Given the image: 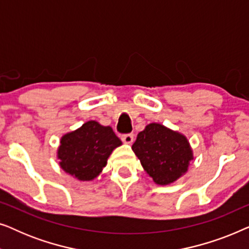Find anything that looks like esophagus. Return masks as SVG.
Segmentation results:
<instances>
[{
  "label": "esophagus",
  "mask_w": 249,
  "mask_h": 249,
  "mask_svg": "<svg viewBox=\"0 0 249 249\" xmlns=\"http://www.w3.org/2000/svg\"><path fill=\"white\" fill-rule=\"evenodd\" d=\"M121 139H122V142H124V144H128V145H130V144H132V142H134V135L132 134H127V135H124L121 137Z\"/></svg>",
  "instance_id": "34e87169"
}]
</instances>
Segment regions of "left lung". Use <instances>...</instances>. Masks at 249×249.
<instances>
[{"mask_svg":"<svg viewBox=\"0 0 249 249\" xmlns=\"http://www.w3.org/2000/svg\"><path fill=\"white\" fill-rule=\"evenodd\" d=\"M131 148L146 173L160 186L171 185L181 178L194 159L186 136L158 122L146 125Z\"/></svg>","mask_w":249,"mask_h":249,"instance_id":"8db88e82","label":"left lung"}]
</instances>
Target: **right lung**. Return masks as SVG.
I'll return each mask as SVG.
<instances>
[{
	"label": "right lung",
	"instance_id": "add662e5",
	"mask_svg": "<svg viewBox=\"0 0 249 249\" xmlns=\"http://www.w3.org/2000/svg\"><path fill=\"white\" fill-rule=\"evenodd\" d=\"M121 145L111 127L90 120L61 137L56 158L67 175L79 181H91L107 164L112 152Z\"/></svg>",
	"mask_w": 249,
	"mask_h": 249
}]
</instances>
